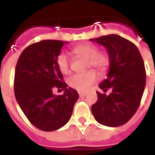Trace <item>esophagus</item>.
I'll return each instance as SVG.
<instances>
[{
	"label": "esophagus",
	"mask_w": 155,
	"mask_h": 155,
	"mask_svg": "<svg viewBox=\"0 0 155 155\" xmlns=\"http://www.w3.org/2000/svg\"><path fill=\"white\" fill-rule=\"evenodd\" d=\"M79 95H80V97H84V96L86 95V93L79 92Z\"/></svg>",
	"instance_id": "1"
}]
</instances>
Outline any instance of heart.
<instances>
[{
  "mask_svg": "<svg viewBox=\"0 0 155 155\" xmlns=\"http://www.w3.org/2000/svg\"><path fill=\"white\" fill-rule=\"evenodd\" d=\"M73 52L78 57L88 60V67L91 66L100 72H104L109 65V57L105 53H100L96 46L89 43H84L76 46ZM58 68L63 74L70 72V62L68 57L65 53H60L57 57ZM97 81V74L94 71L74 74L68 79L70 86L78 91H85Z\"/></svg>",
  "mask_w": 155,
  "mask_h": 155,
  "instance_id": "obj_1",
  "label": "heart"
}]
</instances>
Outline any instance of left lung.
<instances>
[{"label": "left lung", "instance_id": "8db88e82", "mask_svg": "<svg viewBox=\"0 0 155 155\" xmlns=\"http://www.w3.org/2000/svg\"><path fill=\"white\" fill-rule=\"evenodd\" d=\"M90 41L104 46L109 56L107 79L98 87L109 95L97 92L98 100L91 107L98 123L117 127L127 123L138 109L146 83L144 61L133 42L117 34H109Z\"/></svg>", "mask_w": 155, "mask_h": 155}]
</instances>
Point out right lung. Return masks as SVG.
<instances>
[{
    "instance_id": "1",
    "label": "right lung",
    "mask_w": 155,
    "mask_h": 155,
    "mask_svg": "<svg viewBox=\"0 0 155 155\" xmlns=\"http://www.w3.org/2000/svg\"><path fill=\"white\" fill-rule=\"evenodd\" d=\"M67 42L42 40L28 46L17 61L14 89L20 108L34 127L52 131L68 122L79 98L75 89L67 88L57 64V57ZM55 87L64 90L53 94Z\"/></svg>"
}]
</instances>
